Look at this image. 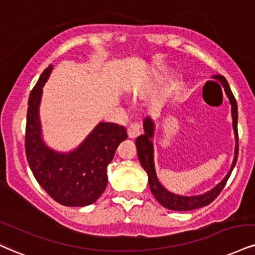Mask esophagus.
Masks as SVG:
<instances>
[{"label":"esophagus","mask_w":255,"mask_h":255,"mask_svg":"<svg viewBox=\"0 0 255 255\" xmlns=\"http://www.w3.org/2000/svg\"><path fill=\"white\" fill-rule=\"evenodd\" d=\"M139 131H140V127L137 125H130L127 129L128 136H129L130 139H134V137L139 135Z\"/></svg>","instance_id":"esophagus-1"}]
</instances>
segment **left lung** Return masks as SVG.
Here are the masks:
<instances>
[{
  "label": "left lung",
  "mask_w": 255,
  "mask_h": 255,
  "mask_svg": "<svg viewBox=\"0 0 255 255\" xmlns=\"http://www.w3.org/2000/svg\"><path fill=\"white\" fill-rule=\"evenodd\" d=\"M215 79H217L223 87L225 94L228 102L231 104V114H232V125L233 130H234V140H235V147H234V157H233V161L231 165V168L227 172L221 182L217 185L210 189L209 191L204 192L201 195H192V196H185V195H178L174 192L170 191V190L165 188L162 185L159 177L157 174V170H155V161H154V143H153V139H154V131H155V125L154 121L151 116H146L143 119L142 126L143 131L145 134H141L136 137V149H137V157H139L141 166L147 172L148 176V184L149 189H151L153 196L155 199L160 203L162 207L167 208L170 210L176 211H189L198 209V208L205 207V205L210 204L211 202L215 199L222 189L225 188L227 180H228L229 176H231L233 168H234L236 164V159H238L239 153V141H238V104L233 95L231 88H229L228 82L226 81L225 77L222 76H215Z\"/></svg>",
  "instance_id": "left-lung-1"
}]
</instances>
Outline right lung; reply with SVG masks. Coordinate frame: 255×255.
<instances>
[{
    "label": "right lung",
    "mask_w": 255,
    "mask_h": 255,
    "mask_svg": "<svg viewBox=\"0 0 255 255\" xmlns=\"http://www.w3.org/2000/svg\"><path fill=\"white\" fill-rule=\"evenodd\" d=\"M53 65L46 67L29 95L26 125V155L41 188L65 207H85L96 202L108 184L107 167L120 142L127 139L124 126L98 122L76 148L57 151L45 142L40 120L42 88Z\"/></svg>",
    "instance_id": "add662e5"
}]
</instances>
